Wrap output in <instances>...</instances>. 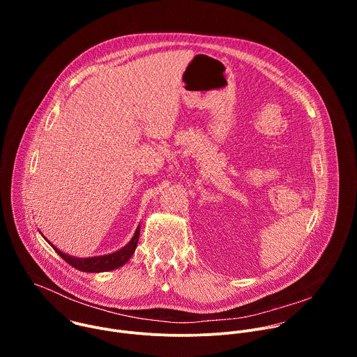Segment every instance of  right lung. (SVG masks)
I'll return each mask as SVG.
<instances>
[{"instance_id": "add662e5", "label": "right lung", "mask_w": 357, "mask_h": 357, "mask_svg": "<svg viewBox=\"0 0 357 357\" xmlns=\"http://www.w3.org/2000/svg\"><path fill=\"white\" fill-rule=\"evenodd\" d=\"M43 238L47 241L46 237H43ZM138 238H139V226L137 227V230H135L132 238L130 240V243L126 244L123 248H120V250H117L112 254H106V256L86 257V259L69 256V254H65L63 251L56 248L52 243H49V241L47 243L55 248V251L68 264H70L76 270L83 271V273H105V271H112V270H116V268L124 266L131 259V256L137 248Z\"/></svg>"}]
</instances>
